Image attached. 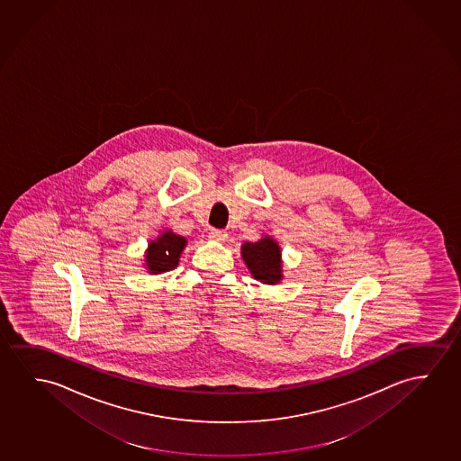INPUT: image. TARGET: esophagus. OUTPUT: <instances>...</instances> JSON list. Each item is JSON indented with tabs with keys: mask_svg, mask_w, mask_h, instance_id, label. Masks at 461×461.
Wrapping results in <instances>:
<instances>
[{
	"mask_svg": "<svg viewBox=\"0 0 461 461\" xmlns=\"http://www.w3.org/2000/svg\"><path fill=\"white\" fill-rule=\"evenodd\" d=\"M209 240H215V242H225L228 240L227 231L221 230H211L209 231Z\"/></svg>",
	"mask_w": 461,
	"mask_h": 461,
	"instance_id": "obj_1",
	"label": "esophagus"
}]
</instances>
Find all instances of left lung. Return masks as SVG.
Masks as SVG:
<instances>
[{
	"instance_id": "left-lung-1",
	"label": "left lung",
	"mask_w": 461,
	"mask_h": 461,
	"mask_svg": "<svg viewBox=\"0 0 461 461\" xmlns=\"http://www.w3.org/2000/svg\"><path fill=\"white\" fill-rule=\"evenodd\" d=\"M240 255L255 281L267 285L281 284L284 279L282 250L273 236L263 234L261 240L244 242L240 246Z\"/></svg>"
}]
</instances>
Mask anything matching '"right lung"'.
I'll return each instance as SVG.
<instances>
[{"label":"right lung","mask_w":461,"mask_h":461,"mask_svg":"<svg viewBox=\"0 0 461 461\" xmlns=\"http://www.w3.org/2000/svg\"><path fill=\"white\" fill-rule=\"evenodd\" d=\"M187 240L173 230H163L155 240L147 244L144 252V267L149 274H163L173 271L179 265V258Z\"/></svg>","instance_id":"add662e5"}]
</instances>
